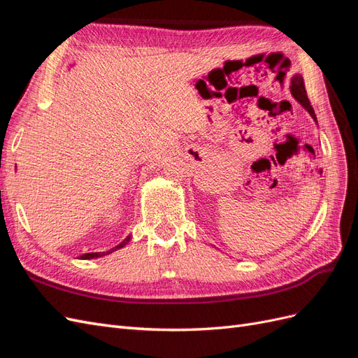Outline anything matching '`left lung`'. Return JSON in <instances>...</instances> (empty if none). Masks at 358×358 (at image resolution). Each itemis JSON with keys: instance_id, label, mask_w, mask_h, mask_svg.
Segmentation results:
<instances>
[{"instance_id": "8db88e82", "label": "left lung", "mask_w": 358, "mask_h": 358, "mask_svg": "<svg viewBox=\"0 0 358 358\" xmlns=\"http://www.w3.org/2000/svg\"><path fill=\"white\" fill-rule=\"evenodd\" d=\"M291 94L310 113V116L317 121L315 112H313V107L310 106V101L308 99V94H306V90H305V82H303L301 74H296L294 78L291 79Z\"/></svg>"}]
</instances>
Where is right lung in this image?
<instances>
[{
  "instance_id": "right-lung-1",
  "label": "right lung",
  "mask_w": 358,
  "mask_h": 358,
  "mask_svg": "<svg viewBox=\"0 0 358 358\" xmlns=\"http://www.w3.org/2000/svg\"><path fill=\"white\" fill-rule=\"evenodd\" d=\"M128 242H129V236L127 237V239H124V242H121L119 245H116L115 248L109 249V251H106V252H90V254H83L80 258H82V259H91V258H99V257H103V255H107V254H112L113 251H117V249L124 248Z\"/></svg>"
}]
</instances>
